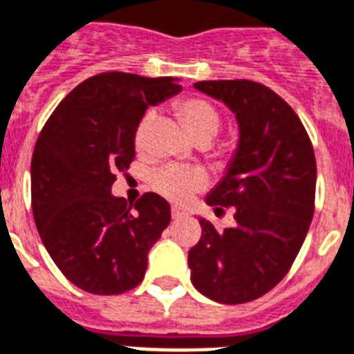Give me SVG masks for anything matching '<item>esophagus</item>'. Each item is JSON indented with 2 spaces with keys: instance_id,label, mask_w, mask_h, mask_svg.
I'll return each instance as SVG.
<instances>
[{
  "instance_id": "obj_1",
  "label": "esophagus",
  "mask_w": 354,
  "mask_h": 354,
  "mask_svg": "<svg viewBox=\"0 0 354 354\" xmlns=\"http://www.w3.org/2000/svg\"><path fill=\"white\" fill-rule=\"evenodd\" d=\"M171 216H174V220H179V218L185 216V211L179 209V207H174V209H171Z\"/></svg>"
}]
</instances>
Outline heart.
<instances>
[{
    "label": "heart",
    "mask_w": 354,
    "mask_h": 354,
    "mask_svg": "<svg viewBox=\"0 0 354 354\" xmlns=\"http://www.w3.org/2000/svg\"><path fill=\"white\" fill-rule=\"evenodd\" d=\"M175 110H177V115L183 121V127L187 129L188 134L196 142L198 140H212L218 129H220V115H218L216 108L211 102L203 100V98H185L175 106ZM151 121H153V113L147 111L140 119L136 132H134V143H136V149H140V151L147 145ZM151 185H153L156 192L169 199V201L185 203L187 199H190L194 192H198L199 188L203 187V177L198 171L188 169V167L167 164V166L160 167L158 171L153 174Z\"/></svg>",
    "instance_id": "heart-1"
}]
</instances>
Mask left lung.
Wrapping results in <instances>:
<instances>
[{"instance_id":"left-lung-1","label":"left lung","mask_w":354,"mask_h":354,"mask_svg":"<svg viewBox=\"0 0 354 354\" xmlns=\"http://www.w3.org/2000/svg\"><path fill=\"white\" fill-rule=\"evenodd\" d=\"M237 119L239 142L207 205L235 209V225L216 231L199 216L201 239L188 252L190 280L207 299L243 304L288 274L306 239L315 201V155L293 108L250 80L194 84Z\"/></svg>"}]
</instances>
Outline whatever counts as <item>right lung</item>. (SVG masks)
<instances>
[{
	"label": "right lung",
	"mask_w": 354,
	"mask_h": 354,
	"mask_svg": "<svg viewBox=\"0 0 354 354\" xmlns=\"http://www.w3.org/2000/svg\"><path fill=\"white\" fill-rule=\"evenodd\" d=\"M179 91L171 76L97 74L61 100L39 134L31 158L37 230L61 272L87 293L136 288L171 220L158 194L129 205L111 185L136 156L134 132L145 110Z\"/></svg>",
	"instance_id": "1"
}]
</instances>
